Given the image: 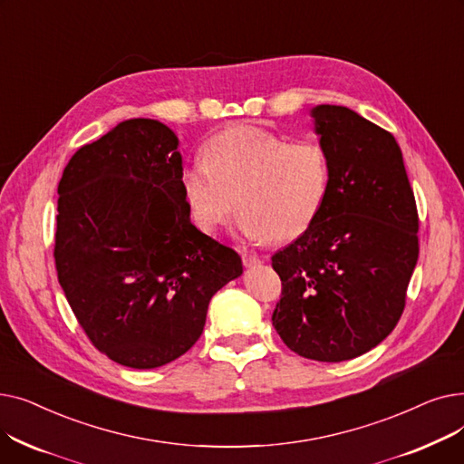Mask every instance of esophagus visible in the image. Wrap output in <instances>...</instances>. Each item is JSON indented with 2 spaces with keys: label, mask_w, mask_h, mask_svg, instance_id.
<instances>
[{
  "label": "esophagus",
  "mask_w": 464,
  "mask_h": 464,
  "mask_svg": "<svg viewBox=\"0 0 464 464\" xmlns=\"http://www.w3.org/2000/svg\"><path fill=\"white\" fill-rule=\"evenodd\" d=\"M242 263H245V266H259L263 261L257 256L245 252V254H242Z\"/></svg>",
  "instance_id": "1"
}]
</instances>
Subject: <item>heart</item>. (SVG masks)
<instances>
[{
    "mask_svg": "<svg viewBox=\"0 0 464 464\" xmlns=\"http://www.w3.org/2000/svg\"><path fill=\"white\" fill-rule=\"evenodd\" d=\"M205 161L180 173L188 208L203 231L227 224L252 240H291L320 214L329 189V160L314 140L287 142L257 126H233L205 144Z\"/></svg>",
    "mask_w": 464,
    "mask_h": 464,
    "instance_id": "obj_1",
    "label": "heart"
}]
</instances>
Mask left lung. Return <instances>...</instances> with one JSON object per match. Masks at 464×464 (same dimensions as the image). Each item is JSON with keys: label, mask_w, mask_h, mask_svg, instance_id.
Here are the masks:
<instances>
[{"label": "left lung", "mask_w": 464, "mask_h": 464, "mask_svg": "<svg viewBox=\"0 0 464 464\" xmlns=\"http://www.w3.org/2000/svg\"><path fill=\"white\" fill-rule=\"evenodd\" d=\"M310 116L329 189L312 226L273 256L282 280L273 325L291 352L340 362L371 352L399 324L420 219L392 133L340 105Z\"/></svg>", "instance_id": "8db88e82"}]
</instances>
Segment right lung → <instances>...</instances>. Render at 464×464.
I'll list each match as a JSON object with an SVG mask.
<instances>
[{"instance_id":"add662e5","label":"right lung","mask_w":464,"mask_h":464,"mask_svg":"<svg viewBox=\"0 0 464 464\" xmlns=\"http://www.w3.org/2000/svg\"><path fill=\"white\" fill-rule=\"evenodd\" d=\"M180 173L175 131L131 118L79 149L58 184L60 285L92 344L130 369L184 355L242 275L240 256L191 224Z\"/></svg>"}]
</instances>
